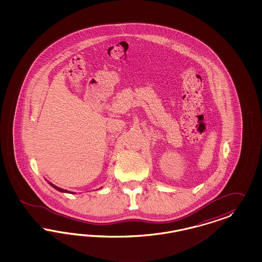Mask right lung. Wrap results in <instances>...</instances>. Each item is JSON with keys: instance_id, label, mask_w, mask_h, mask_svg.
Here are the masks:
<instances>
[{"instance_id": "1", "label": "right lung", "mask_w": 262, "mask_h": 262, "mask_svg": "<svg viewBox=\"0 0 262 262\" xmlns=\"http://www.w3.org/2000/svg\"><path fill=\"white\" fill-rule=\"evenodd\" d=\"M50 184H51V186H53L55 189H56V190L60 191V192H68L67 190H64V189H62V188H60V187H57L56 185H55V184H53V183H49Z\"/></svg>"}]
</instances>
